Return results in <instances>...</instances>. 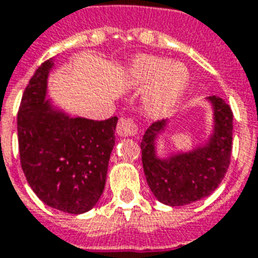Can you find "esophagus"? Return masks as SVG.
<instances>
[{
  "instance_id": "1",
  "label": "esophagus",
  "mask_w": 258,
  "mask_h": 258,
  "mask_svg": "<svg viewBox=\"0 0 258 258\" xmlns=\"http://www.w3.org/2000/svg\"><path fill=\"white\" fill-rule=\"evenodd\" d=\"M116 132L120 138H129L138 133V126L131 117H120L116 126Z\"/></svg>"
}]
</instances>
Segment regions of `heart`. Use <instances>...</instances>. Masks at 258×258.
Masks as SVG:
<instances>
[{"label": "heart", "instance_id": "1", "mask_svg": "<svg viewBox=\"0 0 258 258\" xmlns=\"http://www.w3.org/2000/svg\"><path fill=\"white\" fill-rule=\"evenodd\" d=\"M132 82L138 86H149L145 95V110L153 117L165 116L180 101L189 84L187 68L180 62L145 55L135 59L129 71Z\"/></svg>", "mask_w": 258, "mask_h": 258}]
</instances>
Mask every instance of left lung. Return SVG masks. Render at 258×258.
<instances>
[{"label":"left lung","instance_id":"obj_1","mask_svg":"<svg viewBox=\"0 0 258 258\" xmlns=\"http://www.w3.org/2000/svg\"><path fill=\"white\" fill-rule=\"evenodd\" d=\"M213 109V131L205 145L169 156L157 155V138L169 120L149 126L141 143L142 163L155 198L167 206H184L207 198L227 172L233 141V112L219 96L206 98Z\"/></svg>","mask_w":258,"mask_h":258}]
</instances>
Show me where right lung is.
<instances>
[{"mask_svg": "<svg viewBox=\"0 0 258 258\" xmlns=\"http://www.w3.org/2000/svg\"><path fill=\"white\" fill-rule=\"evenodd\" d=\"M53 60L31 78L18 112V145L24 174L45 205L71 214L89 212L101 199L117 117H72L46 99Z\"/></svg>", "mask_w": 258, "mask_h": 258, "instance_id": "1", "label": "right lung"}]
</instances>
